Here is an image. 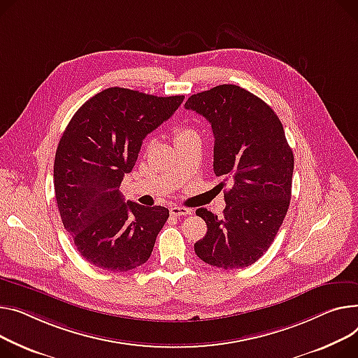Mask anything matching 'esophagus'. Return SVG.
Here are the masks:
<instances>
[{
    "instance_id": "obj_1",
    "label": "esophagus",
    "mask_w": 358,
    "mask_h": 358,
    "mask_svg": "<svg viewBox=\"0 0 358 358\" xmlns=\"http://www.w3.org/2000/svg\"><path fill=\"white\" fill-rule=\"evenodd\" d=\"M170 213L173 214V216H189L192 214V210L189 208H185V207H180V206H173L170 208Z\"/></svg>"
}]
</instances>
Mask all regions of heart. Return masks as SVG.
I'll list each match as a JSON object with an SVG mask.
<instances>
[{"instance_id": "b5f03b06", "label": "heart", "mask_w": 358, "mask_h": 358, "mask_svg": "<svg viewBox=\"0 0 358 358\" xmlns=\"http://www.w3.org/2000/svg\"><path fill=\"white\" fill-rule=\"evenodd\" d=\"M192 135H197L192 128L189 127H177L174 129V139L176 141H180V139H184V138H188Z\"/></svg>"}]
</instances>
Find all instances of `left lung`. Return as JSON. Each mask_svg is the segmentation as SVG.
Masks as SVG:
<instances>
[{
  "instance_id": "obj_1",
  "label": "left lung",
  "mask_w": 358,
  "mask_h": 358,
  "mask_svg": "<svg viewBox=\"0 0 358 358\" xmlns=\"http://www.w3.org/2000/svg\"><path fill=\"white\" fill-rule=\"evenodd\" d=\"M184 106L210 122L214 174L231 182L220 219L207 208H197L207 233L194 250L211 266L246 268L269 249L287 216L292 150L273 109L241 86L220 85L200 92Z\"/></svg>"
}]
</instances>
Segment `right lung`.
<instances>
[{
    "mask_svg": "<svg viewBox=\"0 0 358 358\" xmlns=\"http://www.w3.org/2000/svg\"><path fill=\"white\" fill-rule=\"evenodd\" d=\"M182 101V94L159 98L109 87L70 119L56 151L55 193L63 226L89 264L127 272L150 259L170 211L125 201L119 187L134 169L142 139Z\"/></svg>",
    "mask_w": 358,
    "mask_h": 358,
    "instance_id": "obj_1",
    "label": "right lung"
}]
</instances>
